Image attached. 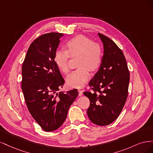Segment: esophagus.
<instances>
[{"label":"esophagus","instance_id":"obj_1","mask_svg":"<svg viewBox=\"0 0 153 153\" xmlns=\"http://www.w3.org/2000/svg\"><path fill=\"white\" fill-rule=\"evenodd\" d=\"M83 95V91L81 90H78V96H82Z\"/></svg>","mask_w":153,"mask_h":153}]
</instances>
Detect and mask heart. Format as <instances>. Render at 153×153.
Wrapping results in <instances>:
<instances>
[{
    "label": "heart",
    "instance_id": "obj_1",
    "mask_svg": "<svg viewBox=\"0 0 153 153\" xmlns=\"http://www.w3.org/2000/svg\"><path fill=\"white\" fill-rule=\"evenodd\" d=\"M66 47L67 50L57 49L55 51L54 62L62 73H68L69 57H79V68L67 76L66 82L71 87L81 88L89 79V69L95 71L100 67L102 61V50L99 44L93 43L90 38L83 35H78L68 41Z\"/></svg>",
    "mask_w": 153,
    "mask_h": 153
}]
</instances>
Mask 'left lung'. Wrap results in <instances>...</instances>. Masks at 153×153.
I'll list each match as a JSON object with an SVG mask.
<instances>
[{
  "label": "left lung",
  "instance_id": "left-lung-1",
  "mask_svg": "<svg viewBox=\"0 0 153 153\" xmlns=\"http://www.w3.org/2000/svg\"><path fill=\"white\" fill-rule=\"evenodd\" d=\"M98 36L103 44L102 61L89 83L94 92L85 91L84 94L90 100L87 112L91 122L106 126L118 117L126 103L129 71L122 50L108 37Z\"/></svg>",
  "mask_w": 153,
  "mask_h": 153
}]
</instances>
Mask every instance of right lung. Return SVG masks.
<instances>
[{
	"instance_id": "right-lung-1",
	"label": "right lung",
	"mask_w": 153,
	"mask_h": 153,
	"mask_svg": "<svg viewBox=\"0 0 153 153\" xmlns=\"http://www.w3.org/2000/svg\"><path fill=\"white\" fill-rule=\"evenodd\" d=\"M63 34L50 32L31 43L23 62L22 89L27 108L45 131L58 129L65 121L68 110L76 98V89L56 92L64 80L53 60Z\"/></svg>"
}]
</instances>
